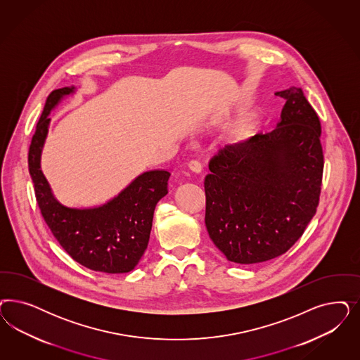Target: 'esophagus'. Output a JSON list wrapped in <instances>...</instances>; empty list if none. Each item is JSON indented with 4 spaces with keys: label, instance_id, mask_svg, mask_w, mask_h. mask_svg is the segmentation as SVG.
<instances>
[{
    "label": "esophagus",
    "instance_id": "obj_1",
    "mask_svg": "<svg viewBox=\"0 0 360 360\" xmlns=\"http://www.w3.org/2000/svg\"><path fill=\"white\" fill-rule=\"evenodd\" d=\"M188 167H189V169L192 171V172H195V174H200L201 172V164L198 160H191L189 164H188Z\"/></svg>",
    "mask_w": 360,
    "mask_h": 360
}]
</instances>
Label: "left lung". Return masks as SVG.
Returning a JSON list of instances; mask_svg holds the SVG:
<instances>
[{
	"instance_id": "obj_1",
	"label": "left lung",
	"mask_w": 360,
	"mask_h": 360,
	"mask_svg": "<svg viewBox=\"0 0 360 360\" xmlns=\"http://www.w3.org/2000/svg\"><path fill=\"white\" fill-rule=\"evenodd\" d=\"M276 95L286 101L277 128L222 148L209 162L204 181L209 237L236 264L286 253L319 202V117L300 87Z\"/></svg>"
}]
</instances>
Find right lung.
Here are the masks:
<instances>
[{
  "label": "right lung",
  "instance_id": "1",
  "mask_svg": "<svg viewBox=\"0 0 360 360\" xmlns=\"http://www.w3.org/2000/svg\"><path fill=\"white\" fill-rule=\"evenodd\" d=\"M75 87H63L49 95L29 148V172L34 183L41 213L59 245L82 266L108 274L128 273L139 264L150 241L153 212L168 193L165 169L139 174L117 196L93 208H69L54 196L41 171L50 112Z\"/></svg>",
  "mask_w": 360,
  "mask_h": 360
}]
</instances>
